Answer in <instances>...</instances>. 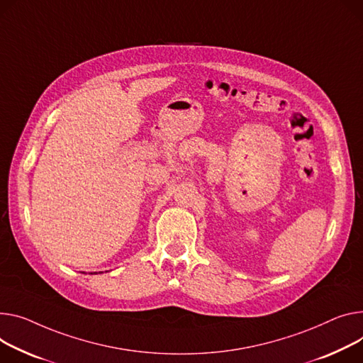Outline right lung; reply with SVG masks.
<instances>
[{"mask_svg": "<svg viewBox=\"0 0 363 363\" xmlns=\"http://www.w3.org/2000/svg\"><path fill=\"white\" fill-rule=\"evenodd\" d=\"M91 274H93V273H91Z\"/></svg>", "mask_w": 363, "mask_h": 363, "instance_id": "right-lung-1", "label": "right lung"}]
</instances>
